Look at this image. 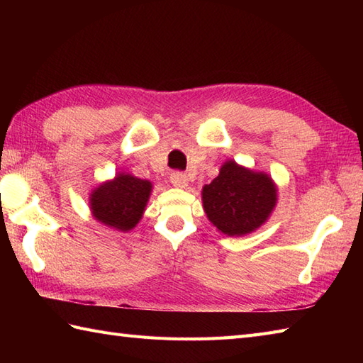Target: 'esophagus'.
<instances>
[{"mask_svg":"<svg viewBox=\"0 0 363 363\" xmlns=\"http://www.w3.org/2000/svg\"><path fill=\"white\" fill-rule=\"evenodd\" d=\"M169 181H172V184L176 189H186L189 184V177L187 174H184L181 172H174L172 173V176H169Z\"/></svg>","mask_w":363,"mask_h":363,"instance_id":"esophagus-1","label":"esophagus"}]
</instances>
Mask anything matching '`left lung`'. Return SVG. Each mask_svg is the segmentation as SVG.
Masks as SVG:
<instances>
[{"instance_id": "obj_1", "label": "left lung", "mask_w": 363, "mask_h": 363, "mask_svg": "<svg viewBox=\"0 0 363 363\" xmlns=\"http://www.w3.org/2000/svg\"><path fill=\"white\" fill-rule=\"evenodd\" d=\"M207 218L220 233L243 237L264 226L277 203V186L265 172L229 159L201 190Z\"/></svg>"}]
</instances>
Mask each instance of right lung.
Segmentation results:
<instances>
[{"mask_svg": "<svg viewBox=\"0 0 363 363\" xmlns=\"http://www.w3.org/2000/svg\"><path fill=\"white\" fill-rule=\"evenodd\" d=\"M151 191L150 181L125 172L117 173L91 190L89 196L91 217L118 233H128L142 220Z\"/></svg>", "mask_w": 363, "mask_h": 363, "instance_id": "obj_1", "label": "right lung"}]
</instances>
